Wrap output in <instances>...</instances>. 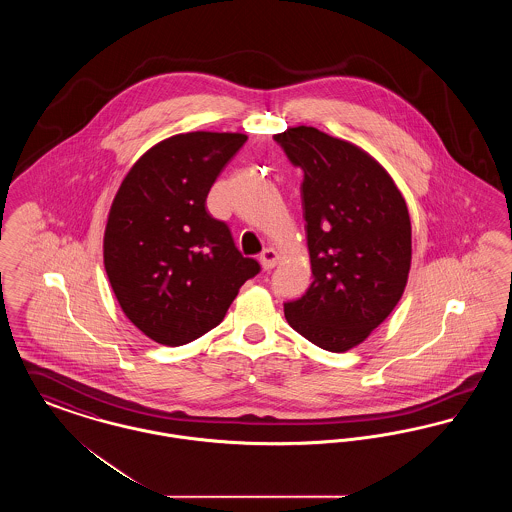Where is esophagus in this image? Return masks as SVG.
I'll return each instance as SVG.
<instances>
[{
    "instance_id": "obj_1",
    "label": "esophagus",
    "mask_w": 512,
    "mask_h": 512,
    "mask_svg": "<svg viewBox=\"0 0 512 512\" xmlns=\"http://www.w3.org/2000/svg\"><path fill=\"white\" fill-rule=\"evenodd\" d=\"M259 261H261L265 270H270V268L276 267V263H278V253L272 247H267V249H263Z\"/></svg>"
}]
</instances>
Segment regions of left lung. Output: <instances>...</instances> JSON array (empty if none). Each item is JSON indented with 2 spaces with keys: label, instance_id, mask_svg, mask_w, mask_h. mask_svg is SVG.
Here are the masks:
<instances>
[{
  "label": "left lung",
  "instance_id": "obj_1",
  "mask_svg": "<svg viewBox=\"0 0 512 512\" xmlns=\"http://www.w3.org/2000/svg\"><path fill=\"white\" fill-rule=\"evenodd\" d=\"M303 171L313 284L284 313L295 332L343 353L399 303L411 268V219L390 174L368 153L313 126L274 136Z\"/></svg>",
  "mask_w": 512,
  "mask_h": 512
}]
</instances>
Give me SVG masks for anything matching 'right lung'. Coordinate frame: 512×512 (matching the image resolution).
I'll return each mask as SVG.
<instances>
[{
    "mask_svg": "<svg viewBox=\"0 0 512 512\" xmlns=\"http://www.w3.org/2000/svg\"><path fill=\"white\" fill-rule=\"evenodd\" d=\"M245 134L188 132L151 147L113 199L103 263L124 315L147 338L184 345L219 326L261 265L244 257L207 195Z\"/></svg>",
    "mask_w": 512,
    "mask_h": 512,
    "instance_id": "right-lung-1",
    "label": "right lung"
}]
</instances>
